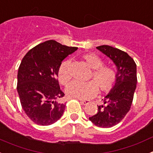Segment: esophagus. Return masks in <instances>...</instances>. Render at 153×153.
Instances as JSON below:
<instances>
[{
  "instance_id": "34e87169",
  "label": "esophagus",
  "mask_w": 153,
  "mask_h": 153,
  "mask_svg": "<svg viewBox=\"0 0 153 153\" xmlns=\"http://www.w3.org/2000/svg\"><path fill=\"white\" fill-rule=\"evenodd\" d=\"M80 102L82 105H86V104H88L90 102L89 100H80Z\"/></svg>"
}]
</instances>
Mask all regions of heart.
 Masks as SVG:
<instances>
[{
  "instance_id": "obj_1",
  "label": "heart",
  "mask_w": 153,
  "mask_h": 153,
  "mask_svg": "<svg viewBox=\"0 0 153 153\" xmlns=\"http://www.w3.org/2000/svg\"><path fill=\"white\" fill-rule=\"evenodd\" d=\"M82 59L87 67L93 70L87 83L73 81L66 88V93L70 98L87 100L98 93H109L117 83L118 75L117 70L110 66H103V60L95 53H86ZM69 62L64 61L58 69V80L62 85H67L71 79L68 70Z\"/></svg>"
}]
</instances>
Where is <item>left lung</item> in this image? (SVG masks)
I'll return each mask as SVG.
<instances>
[{
	"label": "left lung",
	"instance_id": "left-lung-1",
	"mask_svg": "<svg viewBox=\"0 0 153 153\" xmlns=\"http://www.w3.org/2000/svg\"><path fill=\"white\" fill-rule=\"evenodd\" d=\"M97 49L103 53L117 67V81L113 90L105 97L103 105L89 120L97 126L109 128L118 124L129 111L136 88V64L127 53L108 45Z\"/></svg>",
	"mask_w": 153,
	"mask_h": 153
}]
</instances>
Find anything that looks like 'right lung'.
I'll list each match as a JSON object with an SVG mask.
<instances>
[{
  "label": "right lung",
  "instance_id": "obj_1",
  "mask_svg": "<svg viewBox=\"0 0 153 153\" xmlns=\"http://www.w3.org/2000/svg\"><path fill=\"white\" fill-rule=\"evenodd\" d=\"M78 47L47 40L30 50L17 73V90L24 111L34 123L49 126L56 122L65 110L64 97L58 83V69L62 61Z\"/></svg>",
  "mask_w": 153,
  "mask_h": 153
}]
</instances>
